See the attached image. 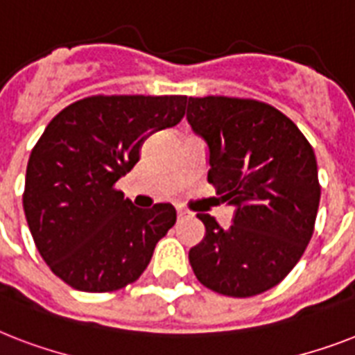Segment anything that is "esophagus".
<instances>
[{
  "label": "esophagus",
  "mask_w": 355,
  "mask_h": 355,
  "mask_svg": "<svg viewBox=\"0 0 355 355\" xmlns=\"http://www.w3.org/2000/svg\"><path fill=\"white\" fill-rule=\"evenodd\" d=\"M177 216H178V219L182 221V219H188V217H189V211L182 210V208H178V210H177Z\"/></svg>",
  "instance_id": "34e87169"
}]
</instances>
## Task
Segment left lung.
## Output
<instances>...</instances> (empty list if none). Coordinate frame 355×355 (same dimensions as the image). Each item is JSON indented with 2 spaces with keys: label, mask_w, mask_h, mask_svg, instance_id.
I'll return each instance as SVG.
<instances>
[{
  "label": "left lung",
  "mask_w": 355,
  "mask_h": 355,
  "mask_svg": "<svg viewBox=\"0 0 355 355\" xmlns=\"http://www.w3.org/2000/svg\"><path fill=\"white\" fill-rule=\"evenodd\" d=\"M188 121L210 149L208 182L236 206L228 228L197 214L206 236L189 250L191 269L211 291L259 295L291 272L313 236V147L286 114L256 99L189 97Z\"/></svg>",
  "instance_id": "1"
}]
</instances>
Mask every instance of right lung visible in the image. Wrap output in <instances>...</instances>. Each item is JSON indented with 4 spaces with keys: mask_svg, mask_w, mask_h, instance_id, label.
<instances>
[{
    "mask_svg": "<svg viewBox=\"0 0 355 355\" xmlns=\"http://www.w3.org/2000/svg\"><path fill=\"white\" fill-rule=\"evenodd\" d=\"M186 96H92L55 116L31 150L24 211L38 252L73 289L118 291L177 221L169 202L134 206L116 182L147 136L175 127Z\"/></svg>",
    "mask_w": 355,
    "mask_h": 355,
    "instance_id": "add662e5",
    "label": "right lung"
}]
</instances>
